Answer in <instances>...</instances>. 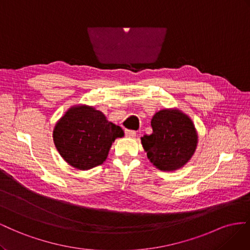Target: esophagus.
Returning <instances> with one entry per match:
<instances>
[{"label":"esophagus","mask_w":250,"mask_h":250,"mask_svg":"<svg viewBox=\"0 0 250 250\" xmlns=\"http://www.w3.org/2000/svg\"><path fill=\"white\" fill-rule=\"evenodd\" d=\"M125 134L126 137H130V138H133L136 136V132L133 131V130H125Z\"/></svg>","instance_id":"1"}]
</instances>
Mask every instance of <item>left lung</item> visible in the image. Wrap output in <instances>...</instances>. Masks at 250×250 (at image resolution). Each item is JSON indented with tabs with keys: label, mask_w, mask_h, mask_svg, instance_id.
Instances as JSON below:
<instances>
[{
	"label": "left lung",
	"mask_w": 250,
	"mask_h": 250,
	"mask_svg": "<svg viewBox=\"0 0 250 250\" xmlns=\"http://www.w3.org/2000/svg\"><path fill=\"white\" fill-rule=\"evenodd\" d=\"M151 125L153 133L141 137V145L153 166L170 172L187 165L198 144L196 127L187 114L163 109L155 113Z\"/></svg>",
	"instance_id": "8db88e82"
}]
</instances>
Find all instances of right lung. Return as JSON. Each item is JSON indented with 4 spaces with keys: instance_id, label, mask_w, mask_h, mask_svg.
Listing matches in <instances>:
<instances>
[{
    "instance_id": "obj_1",
    "label": "right lung",
    "mask_w": 250,
    "mask_h": 250,
    "mask_svg": "<svg viewBox=\"0 0 250 250\" xmlns=\"http://www.w3.org/2000/svg\"><path fill=\"white\" fill-rule=\"evenodd\" d=\"M119 125L93 106L76 104L63 114L53 130V141L69 166L85 170L101 166L116 138L124 137Z\"/></svg>"
}]
</instances>
